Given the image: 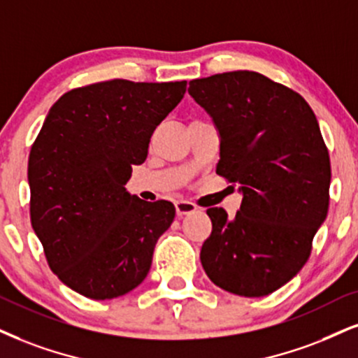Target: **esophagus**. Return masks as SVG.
<instances>
[{
	"label": "esophagus",
	"mask_w": 358,
	"mask_h": 358,
	"mask_svg": "<svg viewBox=\"0 0 358 358\" xmlns=\"http://www.w3.org/2000/svg\"><path fill=\"white\" fill-rule=\"evenodd\" d=\"M196 210H197V207L194 206L192 202H189V201H178V202H176V214H178V217L192 214V213H196Z\"/></svg>",
	"instance_id": "esophagus-1"
}]
</instances>
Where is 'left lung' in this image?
<instances>
[{
    "mask_svg": "<svg viewBox=\"0 0 358 358\" xmlns=\"http://www.w3.org/2000/svg\"><path fill=\"white\" fill-rule=\"evenodd\" d=\"M189 94L217 127L215 172L239 186L241 209L210 207L201 264L220 289L264 297L294 279L329 210L330 159L307 101L254 71L194 79Z\"/></svg>",
    "mask_w": 358,
    "mask_h": 358,
    "instance_id": "8db88e82",
    "label": "left lung"
}]
</instances>
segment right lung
Here are the masks:
<instances>
[{
    "label": "right lung",
    "instance_id": "add662e5",
    "mask_svg": "<svg viewBox=\"0 0 358 358\" xmlns=\"http://www.w3.org/2000/svg\"><path fill=\"white\" fill-rule=\"evenodd\" d=\"M186 86L113 79L66 92L44 119L28 161L31 226L74 292L116 299L148 275L176 207L139 199L126 184Z\"/></svg>",
    "mask_w": 358,
    "mask_h": 358
}]
</instances>
